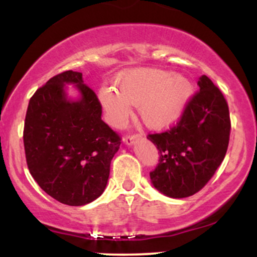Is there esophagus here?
I'll list each match as a JSON object with an SVG mask.
<instances>
[{
    "instance_id": "1",
    "label": "esophagus",
    "mask_w": 257,
    "mask_h": 257,
    "mask_svg": "<svg viewBox=\"0 0 257 257\" xmlns=\"http://www.w3.org/2000/svg\"><path fill=\"white\" fill-rule=\"evenodd\" d=\"M141 138H143L141 135H132V137H126L124 138V143L128 146H133L138 140H140Z\"/></svg>"
}]
</instances>
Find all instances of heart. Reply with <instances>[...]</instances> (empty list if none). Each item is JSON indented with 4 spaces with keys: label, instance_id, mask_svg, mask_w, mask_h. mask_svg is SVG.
<instances>
[{
    "label": "heart",
    "instance_id": "b5f03b06",
    "mask_svg": "<svg viewBox=\"0 0 257 257\" xmlns=\"http://www.w3.org/2000/svg\"><path fill=\"white\" fill-rule=\"evenodd\" d=\"M192 89L190 79L182 75L159 69H138L119 75L116 90L101 88L99 99L110 124L122 125L131 114V105H134L149 128L162 131L179 122Z\"/></svg>",
    "mask_w": 257,
    "mask_h": 257
}]
</instances>
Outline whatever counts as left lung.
<instances>
[{"mask_svg":"<svg viewBox=\"0 0 257 257\" xmlns=\"http://www.w3.org/2000/svg\"><path fill=\"white\" fill-rule=\"evenodd\" d=\"M199 91L170 131L149 135L158 149L159 163L150 178L153 187L170 198H185L204 187L225 158L229 111L211 79L200 76Z\"/></svg>","mask_w":257,"mask_h":257,"instance_id":"1","label":"left lung"}]
</instances>
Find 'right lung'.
Listing matches in <instances>:
<instances>
[{
    "mask_svg": "<svg viewBox=\"0 0 257 257\" xmlns=\"http://www.w3.org/2000/svg\"><path fill=\"white\" fill-rule=\"evenodd\" d=\"M73 85L78 96L68 95ZM101 105L81 72L65 71L36 90L24 125L32 178L63 204L81 206L102 194L119 137L101 119Z\"/></svg>",
    "mask_w": 257,
    "mask_h": 257,
    "instance_id": "right-lung-1",
    "label": "right lung"
}]
</instances>
